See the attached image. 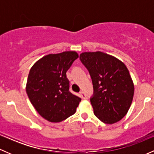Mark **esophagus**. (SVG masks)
<instances>
[{"label": "esophagus", "instance_id": "34e87169", "mask_svg": "<svg viewBox=\"0 0 154 154\" xmlns=\"http://www.w3.org/2000/svg\"><path fill=\"white\" fill-rule=\"evenodd\" d=\"M79 95H80V98H82V99H85V98H86L85 94L84 92H83V91H81L80 93H79Z\"/></svg>", "mask_w": 154, "mask_h": 154}]
</instances>
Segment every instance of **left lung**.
Masks as SVG:
<instances>
[{"label": "left lung", "instance_id": "8db88e82", "mask_svg": "<svg viewBox=\"0 0 154 154\" xmlns=\"http://www.w3.org/2000/svg\"><path fill=\"white\" fill-rule=\"evenodd\" d=\"M80 60L93 81L91 103L95 116L108 125L120 121L130 109L135 91L128 69L117 58L101 51L83 52Z\"/></svg>", "mask_w": 154, "mask_h": 154}]
</instances>
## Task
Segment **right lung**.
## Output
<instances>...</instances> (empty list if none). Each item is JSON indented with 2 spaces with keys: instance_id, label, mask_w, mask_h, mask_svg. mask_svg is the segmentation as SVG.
Returning <instances> with one entry per match:
<instances>
[{
  "instance_id": "1",
  "label": "right lung",
  "mask_w": 154,
  "mask_h": 154,
  "mask_svg": "<svg viewBox=\"0 0 154 154\" xmlns=\"http://www.w3.org/2000/svg\"><path fill=\"white\" fill-rule=\"evenodd\" d=\"M79 57L76 51L51 54L37 61L29 70L26 92L42 117L60 122L73 115L81 98L69 91L66 72Z\"/></svg>"
}]
</instances>
